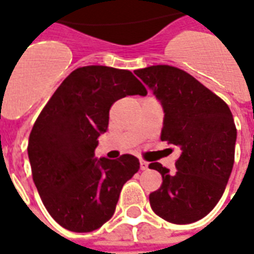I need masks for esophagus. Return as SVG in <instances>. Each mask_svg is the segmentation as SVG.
I'll list each match as a JSON object with an SVG mask.
<instances>
[{
  "label": "esophagus",
  "mask_w": 254,
  "mask_h": 254,
  "mask_svg": "<svg viewBox=\"0 0 254 254\" xmlns=\"http://www.w3.org/2000/svg\"><path fill=\"white\" fill-rule=\"evenodd\" d=\"M148 162H145V160H140V169L141 170H147L148 169Z\"/></svg>",
  "instance_id": "1"
}]
</instances>
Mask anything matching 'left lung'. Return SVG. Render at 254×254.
Listing matches in <instances>:
<instances>
[{
	"label": "left lung",
	"mask_w": 254,
	"mask_h": 254,
	"mask_svg": "<svg viewBox=\"0 0 254 254\" xmlns=\"http://www.w3.org/2000/svg\"><path fill=\"white\" fill-rule=\"evenodd\" d=\"M162 105L160 138L180 149L177 171L154 162L162 187L149 194L154 212L188 224L211 212L223 194L234 165L237 129L229 106L181 69L155 65L134 70Z\"/></svg>",
	"instance_id": "left-lung-1"
}]
</instances>
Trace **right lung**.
<instances>
[{
    "mask_svg": "<svg viewBox=\"0 0 254 254\" xmlns=\"http://www.w3.org/2000/svg\"><path fill=\"white\" fill-rule=\"evenodd\" d=\"M147 89L130 70L77 67L38 117L28 140L32 178L42 201L64 229L89 233L114 215L124 184L140 169L133 155L95 158L111 105Z\"/></svg>",
    "mask_w": 254,
    "mask_h": 254,
    "instance_id": "right-lung-1",
    "label": "right lung"
}]
</instances>
